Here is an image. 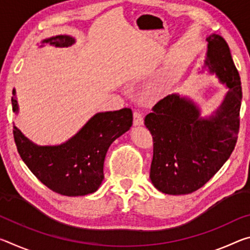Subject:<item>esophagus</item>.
I'll list each match as a JSON object with an SVG mask.
<instances>
[{
	"label": "esophagus",
	"instance_id": "obj_1",
	"mask_svg": "<svg viewBox=\"0 0 250 250\" xmlns=\"http://www.w3.org/2000/svg\"><path fill=\"white\" fill-rule=\"evenodd\" d=\"M133 125H143V117L140 111H133Z\"/></svg>",
	"mask_w": 250,
	"mask_h": 250
}]
</instances>
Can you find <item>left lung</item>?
<instances>
[{"label":"left lung","mask_w":250,"mask_h":250,"mask_svg":"<svg viewBox=\"0 0 250 250\" xmlns=\"http://www.w3.org/2000/svg\"><path fill=\"white\" fill-rule=\"evenodd\" d=\"M205 66L229 88L208 118L194 101L177 94L161 99L145 125L153 138L150 179L160 192L183 195L201 188L216 174L234 151L239 131L242 86L226 41L207 37Z\"/></svg>","instance_id":"8db88e82"}]
</instances>
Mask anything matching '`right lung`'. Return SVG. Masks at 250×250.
<instances>
[{
    "instance_id": "right-lung-1",
    "label": "right lung",
    "mask_w": 250,
    "mask_h": 250,
    "mask_svg": "<svg viewBox=\"0 0 250 250\" xmlns=\"http://www.w3.org/2000/svg\"><path fill=\"white\" fill-rule=\"evenodd\" d=\"M42 43L68 47L75 44V39L57 35ZM12 105L18 113L15 90ZM132 120L129 108L96 113L74 137L58 146H37L13 125L14 141L24 163L44 185L61 195L83 196L99 188L109 146L130 129Z\"/></svg>"
}]
</instances>
